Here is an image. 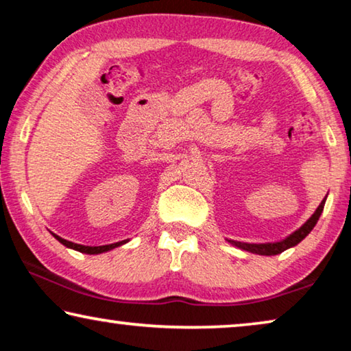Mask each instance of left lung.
Returning a JSON list of instances; mask_svg holds the SVG:
<instances>
[{"label":"left lung","instance_id":"obj_1","mask_svg":"<svg viewBox=\"0 0 351 351\" xmlns=\"http://www.w3.org/2000/svg\"><path fill=\"white\" fill-rule=\"evenodd\" d=\"M325 202L326 198L323 200L318 208L315 209V213L312 214V216L307 219V221L302 223V226L295 230L291 234L289 237L280 239V241H274V243H241V241H233V239H227L230 244H233L234 247L238 249H243V250H247V252H252V254H257V255H266V257H269V255H277V254H282L284 250L290 249V247H295L296 244H300L302 239H304L307 234H309L313 227H315V223L318 222V219H320L322 213H323V208H325Z\"/></svg>","mask_w":351,"mask_h":351}]
</instances>
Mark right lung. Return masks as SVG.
Listing matches in <instances>:
<instances>
[{
	"mask_svg": "<svg viewBox=\"0 0 351 351\" xmlns=\"http://www.w3.org/2000/svg\"><path fill=\"white\" fill-rule=\"evenodd\" d=\"M53 237L58 239V241L66 245V247L69 249H74V250H78V252L82 254H90V255H97V254H104V252H108V250H112L114 247H119V245H123L129 241V239H124V241H119V243H113V244H107V245H82V244H75V243H71L67 241V239H62L60 238L58 234L53 233Z\"/></svg>",
	"mask_w": 351,
	"mask_h": 351,
	"instance_id": "1",
	"label": "right lung"
}]
</instances>
